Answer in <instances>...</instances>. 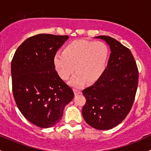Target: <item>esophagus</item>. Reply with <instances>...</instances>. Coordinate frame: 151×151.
Masks as SVG:
<instances>
[{
  "mask_svg": "<svg viewBox=\"0 0 151 151\" xmlns=\"http://www.w3.org/2000/svg\"><path fill=\"white\" fill-rule=\"evenodd\" d=\"M74 94H75V96L82 93L81 91H80V90H78V89H76V88L75 89H74Z\"/></svg>",
  "mask_w": 151,
  "mask_h": 151,
  "instance_id": "esophagus-1",
  "label": "esophagus"
}]
</instances>
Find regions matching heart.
Listing matches in <instances>:
<instances>
[{"mask_svg": "<svg viewBox=\"0 0 151 151\" xmlns=\"http://www.w3.org/2000/svg\"><path fill=\"white\" fill-rule=\"evenodd\" d=\"M109 55V49L101 42L78 39L68 43L63 53H57L53 58L56 71L63 80H68L74 70L77 71L69 84L80 88L88 80L93 83L104 73Z\"/></svg>", "mask_w": 151, "mask_h": 151, "instance_id": "1", "label": "heart"}]
</instances>
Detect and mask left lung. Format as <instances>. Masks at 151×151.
Listing matches in <instances>:
<instances>
[{"instance_id": "left-lung-1", "label": "left lung", "mask_w": 151, "mask_h": 151, "mask_svg": "<svg viewBox=\"0 0 151 151\" xmlns=\"http://www.w3.org/2000/svg\"><path fill=\"white\" fill-rule=\"evenodd\" d=\"M110 48L107 66L100 78L83 93L86 102L83 118L93 128L108 130L127 116L133 105L138 85L137 66L130 50L110 36H96Z\"/></svg>"}]
</instances>
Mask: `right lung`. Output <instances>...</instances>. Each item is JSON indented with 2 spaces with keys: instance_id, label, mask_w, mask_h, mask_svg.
Instances as JSON below:
<instances>
[{
  "instance_id": "1",
  "label": "right lung",
  "mask_w": 151,
  "mask_h": 151,
  "mask_svg": "<svg viewBox=\"0 0 151 151\" xmlns=\"http://www.w3.org/2000/svg\"><path fill=\"white\" fill-rule=\"evenodd\" d=\"M68 36L39 34L24 41L12 60V91L24 117L40 128L60 121L63 109L74 98L72 89L59 77L53 63Z\"/></svg>"
}]
</instances>
